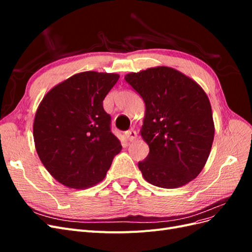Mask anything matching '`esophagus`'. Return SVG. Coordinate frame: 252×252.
I'll return each instance as SVG.
<instances>
[{"mask_svg": "<svg viewBox=\"0 0 252 252\" xmlns=\"http://www.w3.org/2000/svg\"><path fill=\"white\" fill-rule=\"evenodd\" d=\"M125 136L129 142H133L134 140H136V138H138V134H136L135 130H132L131 129V130H128L125 132Z\"/></svg>", "mask_w": 252, "mask_h": 252, "instance_id": "34e87169", "label": "esophagus"}]
</instances>
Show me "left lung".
Wrapping results in <instances>:
<instances>
[{"label":"left lung","mask_w":252,"mask_h":252,"mask_svg":"<svg viewBox=\"0 0 252 252\" xmlns=\"http://www.w3.org/2000/svg\"><path fill=\"white\" fill-rule=\"evenodd\" d=\"M145 103L141 128L149 154L139 169L150 184L178 188L203 170L215 139L209 98L192 79L167 66L125 75Z\"/></svg>","instance_id":"left-lung-1"}]
</instances>
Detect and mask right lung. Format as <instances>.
<instances>
[{
	"mask_svg": "<svg viewBox=\"0 0 252 252\" xmlns=\"http://www.w3.org/2000/svg\"><path fill=\"white\" fill-rule=\"evenodd\" d=\"M119 78L118 73H77L51 88L36 109V154L52 177L68 188L86 189L103 181L122 150L103 108Z\"/></svg>",
	"mask_w": 252,
	"mask_h": 252,
	"instance_id": "obj_1",
	"label": "right lung"
}]
</instances>
